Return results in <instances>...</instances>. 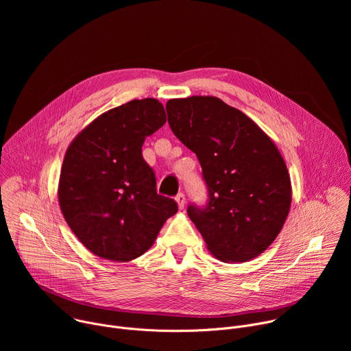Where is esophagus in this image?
Segmentation results:
<instances>
[{
	"label": "esophagus",
	"instance_id": "34e87169",
	"mask_svg": "<svg viewBox=\"0 0 351 351\" xmlns=\"http://www.w3.org/2000/svg\"><path fill=\"white\" fill-rule=\"evenodd\" d=\"M175 199H176V203H178V207L182 210V208L184 207V204H186V197H184V194H183V193H179V194L175 197Z\"/></svg>",
	"mask_w": 351,
	"mask_h": 351
}]
</instances>
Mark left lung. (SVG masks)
Returning a JSON list of instances; mask_svg holds the SVG:
<instances>
[{"mask_svg": "<svg viewBox=\"0 0 351 351\" xmlns=\"http://www.w3.org/2000/svg\"><path fill=\"white\" fill-rule=\"evenodd\" d=\"M173 134L197 156L210 199L187 214L210 253L223 263L258 257L283 228L290 176L278 147L241 111L213 95L167 103Z\"/></svg>", "mask_w": 351, "mask_h": 351, "instance_id": "left-lung-1", "label": "left lung"}]
</instances>
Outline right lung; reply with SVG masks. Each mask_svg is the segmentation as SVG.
<instances>
[{
	"label": "right lung",
	"instance_id": "right-lung-1",
	"mask_svg": "<svg viewBox=\"0 0 351 351\" xmlns=\"http://www.w3.org/2000/svg\"><path fill=\"white\" fill-rule=\"evenodd\" d=\"M167 122L156 98L132 99L88 123L69 144L58 183L62 215L90 252L132 261L152 247L176 214L172 198L157 194L141 145Z\"/></svg>",
	"mask_w": 351,
	"mask_h": 351
}]
</instances>
